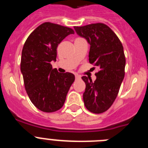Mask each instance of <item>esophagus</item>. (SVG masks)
Returning <instances> with one entry per match:
<instances>
[{"mask_svg": "<svg viewBox=\"0 0 148 148\" xmlns=\"http://www.w3.org/2000/svg\"><path fill=\"white\" fill-rule=\"evenodd\" d=\"M81 78V75H75V78H76V79H78V78Z\"/></svg>", "mask_w": 148, "mask_h": 148, "instance_id": "1", "label": "esophagus"}]
</instances>
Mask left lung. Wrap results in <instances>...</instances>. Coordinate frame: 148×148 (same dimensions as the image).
<instances>
[{
  "mask_svg": "<svg viewBox=\"0 0 148 148\" xmlns=\"http://www.w3.org/2000/svg\"><path fill=\"white\" fill-rule=\"evenodd\" d=\"M74 29L90 45L89 61L99 69L94 82L89 77L82 78L86 84L84 105L93 113H104L114 102L125 77L126 61L123 46L113 30L104 23Z\"/></svg>",
  "mask_w": 148,
  "mask_h": 148,
  "instance_id": "left-lung-1",
  "label": "left lung"
}]
</instances>
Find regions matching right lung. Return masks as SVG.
<instances>
[{
    "instance_id": "add662e5",
    "label": "right lung",
    "mask_w": 148,
    "mask_h": 148,
    "mask_svg": "<svg viewBox=\"0 0 148 148\" xmlns=\"http://www.w3.org/2000/svg\"><path fill=\"white\" fill-rule=\"evenodd\" d=\"M74 34L69 27L46 22L29 35L22 49L21 71L30 101L38 110L52 113L63 107L75 81L73 73H58L51 61H56L57 47Z\"/></svg>"
}]
</instances>
